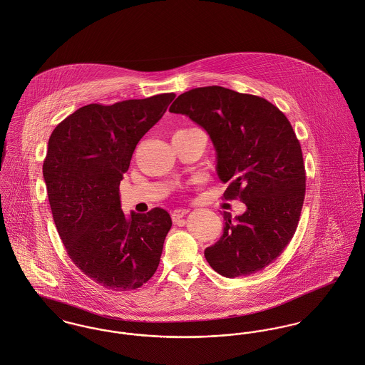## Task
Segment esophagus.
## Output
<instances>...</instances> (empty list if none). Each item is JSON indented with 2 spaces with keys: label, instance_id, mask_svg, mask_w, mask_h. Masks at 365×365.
I'll return each instance as SVG.
<instances>
[{
  "label": "esophagus",
  "instance_id": "1",
  "mask_svg": "<svg viewBox=\"0 0 365 365\" xmlns=\"http://www.w3.org/2000/svg\"><path fill=\"white\" fill-rule=\"evenodd\" d=\"M190 210L188 209H177V210H174L173 213H171V217H173V222L174 223H178L187 213H188Z\"/></svg>",
  "mask_w": 365,
  "mask_h": 365
}]
</instances>
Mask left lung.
Wrapping results in <instances>:
<instances>
[{"mask_svg": "<svg viewBox=\"0 0 365 365\" xmlns=\"http://www.w3.org/2000/svg\"><path fill=\"white\" fill-rule=\"evenodd\" d=\"M170 113L185 114L209 133L217 153L223 199L247 205L241 216L225 215L220 240L205 258L226 277L248 276L282 255L299 226L305 167L287 117L270 101L222 86L180 95Z\"/></svg>", "mask_w": 365, "mask_h": 365, "instance_id": "8db88e82", "label": "left lung"}]
</instances>
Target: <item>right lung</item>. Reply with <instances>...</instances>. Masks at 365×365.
I'll return each mask as SVG.
<instances>
[{"mask_svg": "<svg viewBox=\"0 0 365 365\" xmlns=\"http://www.w3.org/2000/svg\"><path fill=\"white\" fill-rule=\"evenodd\" d=\"M174 93L88 104L51 133L43 163L53 219L68 257L115 292L140 287L156 272L171 217L165 209L125 215L120 182L140 138L166 113Z\"/></svg>", "mask_w": 365, "mask_h": 365, "instance_id": "1", "label": "right lung"}]
</instances>
